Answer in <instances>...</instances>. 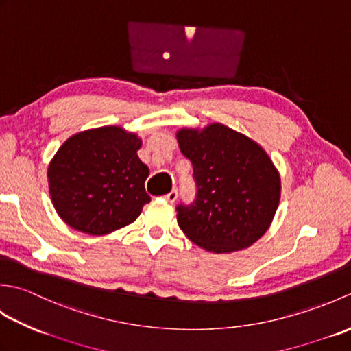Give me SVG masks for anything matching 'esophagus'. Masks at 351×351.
I'll return each instance as SVG.
<instances>
[{
	"label": "esophagus",
	"mask_w": 351,
	"mask_h": 351,
	"mask_svg": "<svg viewBox=\"0 0 351 351\" xmlns=\"http://www.w3.org/2000/svg\"><path fill=\"white\" fill-rule=\"evenodd\" d=\"M176 197H178V191H176V189H173V190H170L167 195H166V199L169 200L170 204H173L175 200H176Z\"/></svg>",
	"instance_id": "esophagus-1"
}]
</instances>
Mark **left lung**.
Here are the masks:
<instances>
[{"mask_svg":"<svg viewBox=\"0 0 351 351\" xmlns=\"http://www.w3.org/2000/svg\"><path fill=\"white\" fill-rule=\"evenodd\" d=\"M193 164L196 200L178 205V225L208 252L247 249L270 228L280 199V176L256 141L221 123L176 132Z\"/></svg>","mask_w":351,"mask_h":351,"instance_id":"8db88e82","label":"left lung"}]
</instances>
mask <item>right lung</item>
<instances>
[{"instance_id":"1","label":"right lung","mask_w":351,"mask_h":351,"mask_svg":"<svg viewBox=\"0 0 351 351\" xmlns=\"http://www.w3.org/2000/svg\"><path fill=\"white\" fill-rule=\"evenodd\" d=\"M140 146L137 134L121 126L87 130L64 141L48 166V184L52 205L66 225L106 235L138 217L151 202Z\"/></svg>"}]
</instances>
